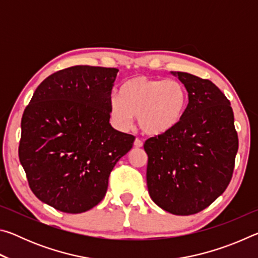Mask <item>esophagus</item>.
Returning a JSON list of instances; mask_svg holds the SVG:
<instances>
[{
	"mask_svg": "<svg viewBox=\"0 0 258 258\" xmlns=\"http://www.w3.org/2000/svg\"><path fill=\"white\" fill-rule=\"evenodd\" d=\"M143 146V142L140 139H135L134 141V147L135 148H141Z\"/></svg>",
	"mask_w": 258,
	"mask_h": 258,
	"instance_id": "1",
	"label": "esophagus"
}]
</instances>
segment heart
<instances>
[{
    "mask_svg": "<svg viewBox=\"0 0 258 258\" xmlns=\"http://www.w3.org/2000/svg\"><path fill=\"white\" fill-rule=\"evenodd\" d=\"M187 93L182 83L147 76L125 83L120 97L109 103L110 116L120 127H127L138 117L140 130L150 137H160L177 127L185 115Z\"/></svg>",
    "mask_w": 258,
    "mask_h": 258,
    "instance_id": "heart-1",
    "label": "heart"
}]
</instances>
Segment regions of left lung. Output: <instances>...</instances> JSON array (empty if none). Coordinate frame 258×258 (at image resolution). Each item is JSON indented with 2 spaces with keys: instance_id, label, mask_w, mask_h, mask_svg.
Here are the masks:
<instances>
[{
  "instance_id": "left-lung-1",
  "label": "left lung",
  "mask_w": 258,
  "mask_h": 258,
  "mask_svg": "<svg viewBox=\"0 0 258 258\" xmlns=\"http://www.w3.org/2000/svg\"><path fill=\"white\" fill-rule=\"evenodd\" d=\"M189 95L185 115L172 132L145 142L151 199L174 215L202 212L232 178L239 141L231 103L209 80L172 72Z\"/></svg>"
}]
</instances>
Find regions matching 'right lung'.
I'll return each mask as SVG.
<instances>
[{
  "mask_svg": "<svg viewBox=\"0 0 258 258\" xmlns=\"http://www.w3.org/2000/svg\"><path fill=\"white\" fill-rule=\"evenodd\" d=\"M117 68L74 66L46 77L21 118L19 160L33 194L60 212L101 202L135 138L109 123Z\"/></svg>",
  "mask_w": 258,
  "mask_h": 258,
  "instance_id": "add662e5",
  "label": "right lung"
}]
</instances>
